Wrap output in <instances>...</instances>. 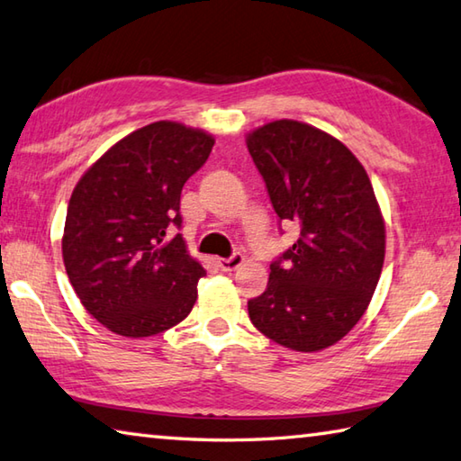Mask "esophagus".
<instances>
[{"label":"esophagus","instance_id":"34e87169","mask_svg":"<svg viewBox=\"0 0 461 461\" xmlns=\"http://www.w3.org/2000/svg\"><path fill=\"white\" fill-rule=\"evenodd\" d=\"M244 264V256H241L240 252H233L230 258H221L220 259V267L223 272H233L238 270V267Z\"/></svg>","mask_w":461,"mask_h":461}]
</instances>
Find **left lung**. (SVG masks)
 Here are the masks:
<instances>
[{"label": "left lung", "instance_id": "obj_1", "mask_svg": "<svg viewBox=\"0 0 461 461\" xmlns=\"http://www.w3.org/2000/svg\"><path fill=\"white\" fill-rule=\"evenodd\" d=\"M280 221L298 240L270 264L249 321L300 353L334 345L361 321L379 282L384 223L369 175L330 135L298 121H274L248 137Z\"/></svg>", "mask_w": 461, "mask_h": 461}]
</instances>
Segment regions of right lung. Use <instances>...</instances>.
Segmentation results:
<instances>
[{
	"label": "right lung",
	"mask_w": 461,
	"mask_h": 461,
	"mask_svg": "<svg viewBox=\"0 0 461 461\" xmlns=\"http://www.w3.org/2000/svg\"><path fill=\"white\" fill-rule=\"evenodd\" d=\"M213 137L158 121L111 147L74 187L62 256L88 314L143 339L185 318L203 266L181 233V189L205 165Z\"/></svg>",
	"instance_id": "obj_1"
}]
</instances>
